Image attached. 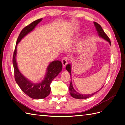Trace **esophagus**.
<instances>
[{
    "label": "esophagus",
    "instance_id": "obj_1",
    "mask_svg": "<svg viewBox=\"0 0 125 125\" xmlns=\"http://www.w3.org/2000/svg\"><path fill=\"white\" fill-rule=\"evenodd\" d=\"M68 59L67 57H64L62 59V64L63 67H65L66 66V64L68 63Z\"/></svg>",
    "mask_w": 125,
    "mask_h": 125
}]
</instances>
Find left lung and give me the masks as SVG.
Masks as SVG:
<instances>
[{
    "instance_id": "obj_1",
    "label": "left lung",
    "mask_w": 125,
    "mask_h": 125,
    "mask_svg": "<svg viewBox=\"0 0 125 125\" xmlns=\"http://www.w3.org/2000/svg\"><path fill=\"white\" fill-rule=\"evenodd\" d=\"M94 23L95 27H96V29H97V32H98V33L99 34V36L100 37H101L102 38L104 39L106 41H108V42H109V43L111 45V42H110V39L108 38V37L107 36V34L105 33V32L103 30L102 27L101 26V25L100 24H99L97 23V22H94ZM66 69L68 71V72L70 73V74L71 76V65L70 64H68L67 66H66ZM69 91H70V93L71 96H72V97H73V98H74L75 99H84L88 98L89 97L92 96L93 95H94V94H96V93H97L100 90L98 91L97 92H96L95 93H94L93 94H81L78 93L77 92H76L74 90V87H73V86L72 85V81H71L70 83Z\"/></svg>"
}]
</instances>
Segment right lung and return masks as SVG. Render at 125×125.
I'll list each match as a JSON object with an SVG mask.
<instances>
[{"mask_svg":"<svg viewBox=\"0 0 125 125\" xmlns=\"http://www.w3.org/2000/svg\"><path fill=\"white\" fill-rule=\"evenodd\" d=\"M42 20V18L35 20L22 29L17 39L13 57L14 76L17 83L24 93L29 97L34 99H43L48 96L50 93V84L52 81L58 75L62 68V64L61 61H54L51 62L47 67V73L44 79L38 83H32L26 79L20 73L18 68L16 60L17 45L23 38L33 30Z\"/></svg>","mask_w":125,"mask_h":125,"instance_id":"1","label":"right lung"}]
</instances>
